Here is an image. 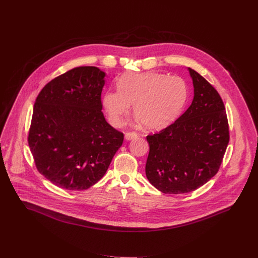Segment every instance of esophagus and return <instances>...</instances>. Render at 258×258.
Segmentation results:
<instances>
[{"mask_svg": "<svg viewBox=\"0 0 258 258\" xmlns=\"http://www.w3.org/2000/svg\"><path fill=\"white\" fill-rule=\"evenodd\" d=\"M138 136H137V134L136 133H126L125 135H124V138H125V140H127V141H130V140H133V139H137Z\"/></svg>", "mask_w": 258, "mask_h": 258, "instance_id": "obj_1", "label": "esophagus"}]
</instances>
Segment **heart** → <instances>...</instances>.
<instances>
[{
	"instance_id": "b5f03b06",
	"label": "heart",
	"mask_w": 258,
	"mask_h": 258,
	"mask_svg": "<svg viewBox=\"0 0 258 258\" xmlns=\"http://www.w3.org/2000/svg\"><path fill=\"white\" fill-rule=\"evenodd\" d=\"M118 91H108L102 98L109 121L119 126L131 112L148 130H161L174 121L188 99V86L177 76L156 72L128 73L117 83Z\"/></svg>"
}]
</instances>
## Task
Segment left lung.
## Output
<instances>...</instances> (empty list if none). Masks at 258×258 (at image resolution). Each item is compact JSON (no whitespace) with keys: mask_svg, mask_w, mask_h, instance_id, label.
I'll use <instances>...</instances> for the list:
<instances>
[{"mask_svg":"<svg viewBox=\"0 0 258 258\" xmlns=\"http://www.w3.org/2000/svg\"><path fill=\"white\" fill-rule=\"evenodd\" d=\"M194 97L172 124L146 137L149 155L146 177L165 194L194 191L212 178L229 142L224 103L212 85L191 68Z\"/></svg>","mask_w":258,"mask_h":258,"instance_id":"obj_1","label":"left lung"}]
</instances>
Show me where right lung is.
Segmentation results:
<instances>
[{
  "instance_id": "obj_1",
  "label": "right lung",
  "mask_w": 258,
  "mask_h": 258,
  "mask_svg": "<svg viewBox=\"0 0 258 258\" xmlns=\"http://www.w3.org/2000/svg\"><path fill=\"white\" fill-rule=\"evenodd\" d=\"M106 73L94 66L62 74L39 93L28 143L38 170L54 185L86 190L99 181L123 141L107 122L101 92Z\"/></svg>"
}]
</instances>
